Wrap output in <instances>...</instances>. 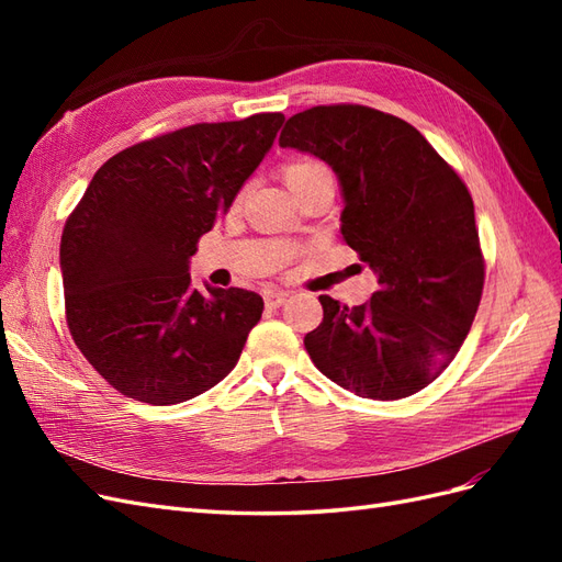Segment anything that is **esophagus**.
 Segmentation results:
<instances>
[{"instance_id": "34e87169", "label": "esophagus", "mask_w": 562, "mask_h": 562, "mask_svg": "<svg viewBox=\"0 0 562 562\" xmlns=\"http://www.w3.org/2000/svg\"><path fill=\"white\" fill-rule=\"evenodd\" d=\"M262 297H265L267 307H281V304L288 297V293L285 291H277V288H267V291L262 293Z\"/></svg>"}]
</instances>
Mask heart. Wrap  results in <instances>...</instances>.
Masks as SVG:
<instances>
[{"label": "heart", "mask_w": 562, "mask_h": 562, "mask_svg": "<svg viewBox=\"0 0 562 562\" xmlns=\"http://www.w3.org/2000/svg\"><path fill=\"white\" fill-rule=\"evenodd\" d=\"M326 176H333L330 168L314 157H300L283 166V178L293 192L300 190L302 184H307L316 178H326Z\"/></svg>", "instance_id": "b5f03b06"}]
</instances>
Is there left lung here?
<instances>
[{
  "label": "left lung",
  "mask_w": 562,
  "mask_h": 562,
  "mask_svg": "<svg viewBox=\"0 0 562 562\" xmlns=\"http://www.w3.org/2000/svg\"><path fill=\"white\" fill-rule=\"evenodd\" d=\"M279 145L333 168L345 196L339 229L380 283L359 307L318 297L323 321L304 337L310 359L356 396L417 394L454 359L483 295L467 184L415 126L366 105L297 112Z\"/></svg>",
  "instance_id": "obj_1"
}]
</instances>
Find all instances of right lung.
<instances>
[{
	"label": "right lung",
	"mask_w": 562,
	"mask_h": 562,
	"mask_svg": "<svg viewBox=\"0 0 562 562\" xmlns=\"http://www.w3.org/2000/svg\"><path fill=\"white\" fill-rule=\"evenodd\" d=\"M281 112L194 124L98 168L60 239L67 328L119 394L190 401L239 361L265 302L190 277L196 241L223 217L283 124Z\"/></svg>",
	"instance_id": "add662e5"
}]
</instances>
